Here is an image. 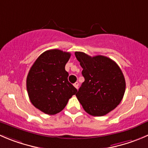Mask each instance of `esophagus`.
Segmentation results:
<instances>
[{"mask_svg":"<svg viewBox=\"0 0 148 148\" xmlns=\"http://www.w3.org/2000/svg\"><path fill=\"white\" fill-rule=\"evenodd\" d=\"M73 85H74V86H75V88H76L77 89H78V86H79V83H78V82H75V84H73Z\"/></svg>","mask_w":148,"mask_h":148,"instance_id":"obj_1","label":"esophagus"}]
</instances>
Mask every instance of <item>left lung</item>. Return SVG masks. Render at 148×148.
Listing matches in <instances>:
<instances>
[{
	"label": "left lung",
	"mask_w": 148,
	"mask_h": 148,
	"mask_svg": "<svg viewBox=\"0 0 148 148\" xmlns=\"http://www.w3.org/2000/svg\"><path fill=\"white\" fill-rule=\"evenodd\" d=\"M85 78L76 95L83 108L93 116H103L121 102L126 81L121 70L113 60L105 56L90 57L75 51Z\"/></svg>",
	"instance_id": "obj_1"
}]
</instances>
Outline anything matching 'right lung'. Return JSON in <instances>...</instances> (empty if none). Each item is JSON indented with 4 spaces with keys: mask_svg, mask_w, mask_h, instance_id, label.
I'll return each mask as SVG.
<instances>
[{
    "mask_svg": "<svg viewBox=\"0 0 148 148\" xmlns=\"http://www.w3.org/2000/svg\"><path fill=\"white\" fill-rule=\"evenodd\" d=\"M70 53L59 49L43 52L31 67L27 77V90L33 105L48 115L65 108L77 89L68 81L65 64Z\"/></svg>",
    "mask_w": 148,
    "mask_h": 148,
    "instance_id": "1",
    "label": "right lung"
}]
</instances>
